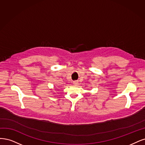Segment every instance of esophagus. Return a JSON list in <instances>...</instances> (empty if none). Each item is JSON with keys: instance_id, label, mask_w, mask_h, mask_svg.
<instances>
[{"instance_id": "obj_1", "label": "esophagus", "mask_w": 145, "mask_h": 145, "mask_svg": "<svg viewBox=\"0 0 145 145\" xmlns=\"http://www.w3.org/2000/svg\"><path fill=\"white\" fill-rule=\"evenodd\" d=\"M73 84L74 85V86H77L78 84V81H74L73 82Z\"/></svg>"}]
</instances>
